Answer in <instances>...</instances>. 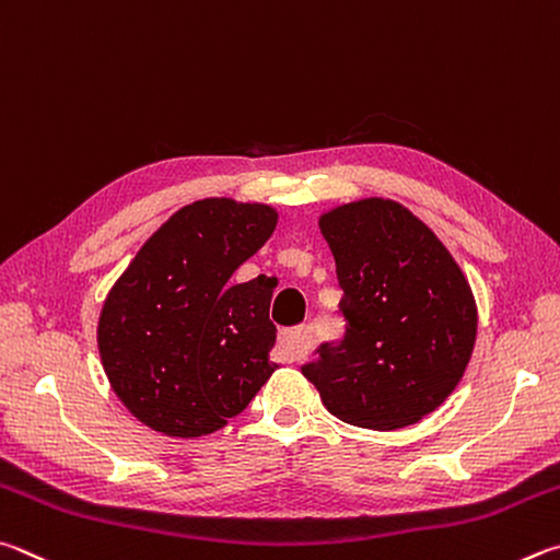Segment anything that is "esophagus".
<instances>
[{
    "label": "esophagus",
    "mask_w": 560,
    "mask_h": 560,
    "mask_svg": "<svg viewBox=\"0 0 560 560\" xmlns=\"http://www.w3.org/2000/svg\"><path fill=\"white\" fill-rule=\"evenodd\" d=\"M280 351L285 361H298L307 354L310 349V331L305 327H292V329H282L280 331Z\"/></svg>",
    "instance_id": "34e87169"
}]
</instances>
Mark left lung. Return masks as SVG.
Returning a JSON list of instances; mask_svg holds the SVG:
<instances>
[{
  "instance_id": "1",
  "label": "left lung",
  "mask_w": 560,
  "mask_h": 560,
  "mask_svg": "<svg viewBox=\"0 0 560 560\" xmlns=\"http://www.w3.org/2000/svg\"><path fill=\"white\" fill-rule=\"evenodd\" d=\"M345 335L302 366L345 423L396 430L443 404L463 378L477 307L463 270L423 221L396 201L364 199L325 213Z\"/></svg>"
}]
</instances>
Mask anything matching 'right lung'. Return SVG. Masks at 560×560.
<instances>
[{"label":"right lung","mask_w":560,"mask_h":560,"mask_svg":"<svg viewBox=\"0 0 560 560\" xmlns=\"http://www.w3.org/2000/svg\"><path fill=\"white\" fill-rule=\"evenodd\" d=\"M262 203L203 199L147 241L107 295L97 325L103 369L144 425L199 438L238 416L270 378L278 282L231 275L270 238Z\"/></svg>","instance_id":"right-lung-1"}]
</instances>
